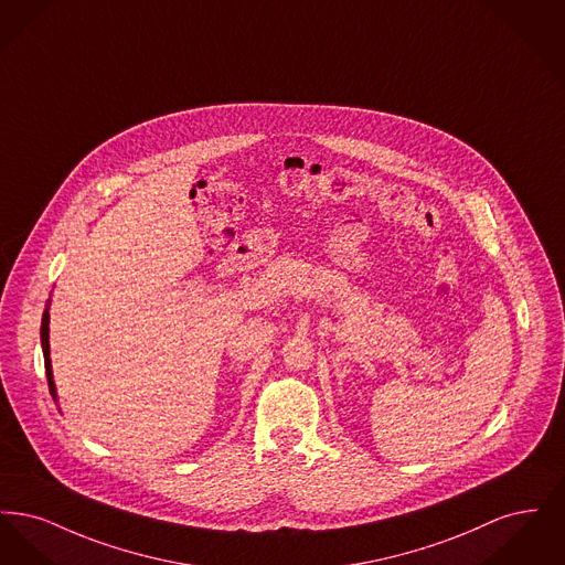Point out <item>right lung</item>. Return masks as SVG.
Wrapping results in <instances>:
<instances>
[{
    "label": "right lung",
    "instance_id": "obj_1",
    "mask_svg": "<svg viewBox=\"0 0 565 565\" xmlns=\"http://www.w3.org/2000/svg\"><path fill=\"white\" fill-rule=\"evenodd\" d=\"M42 350H44V364H46V376H49V387L54 396L53 371H51V358H49V309L44 311L42 318Z\"/></svg>",
    "mask_w": 565,
    "mask_h": 565
}]
</instances>
